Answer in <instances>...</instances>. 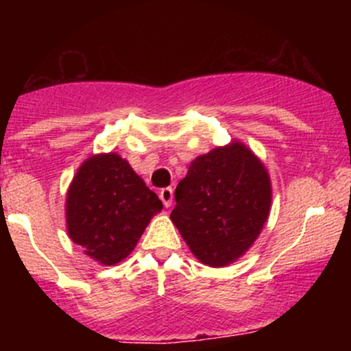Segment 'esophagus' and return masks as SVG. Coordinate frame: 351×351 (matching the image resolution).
<instances>
[{
	"mask_svg": "<svg viewBox=\"0 0 351 351\" xmlns=\"http://www.w3.org/2000/svg\"><path fill=\"white\" fill-rule=\"evenodd\" d=\"M159 198H161L162 205L165 207H171L173 204V189H162L161 192H159Z\"/></svg>",
	"mask_w": 351,
	"mask_h": 351,
	"instance_id": "obj_1",
	"label": "esophagus"
}]
</instances>
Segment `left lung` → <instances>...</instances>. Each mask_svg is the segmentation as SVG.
Returning a JSON list of instances; mask_svg holds the SVG:
<instances>
[{
  "instance_id": "left-lung-1",
  "label": "left lung",
  "mask_w": 351,
  "mask_h": 351,
  "mask_svg": "<svg viewBox=\"0 0 351 351\" xmlns=\"http://www.w3.org/2000/svg\"><path fill=\"white\" fill-rule=\"evenodd\" d=\"M171 221L200 263L228 267L253 246L271 207L267 168L239 141L190 162Z\"/></svg>"
}]
</instances>
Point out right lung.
<instances>
[{
  "label": "right lung",
  "mask_w": 351,
  "mask_h": 351,
  "mask_svg": "<svg viewBox=\"0 0 351 351\" xmlns=\"http://www.w3.org/2000/svg\"><path fill=\"white\" fill-rule=\"evenodd\" d=\"M162 204L117 153L93 154L77 168L66 193V229L100 265L129 256Z\"/></svg>",
  "instance_id": "1"
}]
</instances>
